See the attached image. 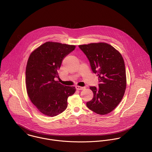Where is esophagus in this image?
Listing matches in <instances>:
<instances>
[{
    "instance_id": "1",
    "label": "esophagus",
    "mask_w": 152,
    "mask_h": 152,
    "mask_svg": "<svg viewBox=\"0 0 152 152\" xmlns=\"http://www.w3.org/2000/svg\"><path fill=\"white\" fill-rule=\"evenodd\" d=\"M84 87H81V86H76V89L78 91H81V90H83L84 89Z\"/></svg>"
}]
</instances>
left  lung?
<instances>
[{
	"mask_svg": "<svg viewBox=\"0 0 152 152\" xmlns=\"http://www.w3.org/2000/svg\"><path fill=\"white\" fill-rule=\"evenodd\" d=\"M90 62L93 73L98 76L99 87L91 86L92 100L87 107L99 115H106L119 104L126 87L124 62L121 54L106 43L79 46Z\"/></svg>",
	"mask_w": 152,
	"mask_h": 152,
	"instance_id": "8db88e82",
	"label": "left lung"
}]
</instances>
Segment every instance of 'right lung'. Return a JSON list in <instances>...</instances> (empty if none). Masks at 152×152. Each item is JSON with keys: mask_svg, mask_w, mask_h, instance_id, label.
Segmentation results:
<instances>
[{"mask_svg": "<svg viewBox=\"0 0 152 152\" xmlns=\"http://www.w3.org/2000/svg\"><path fill=\"white\" fill-rule=\"evenodd\" d=\"M75 46L48 42L30 55L26 68V83L32 103L43 114L55 116L67 107V98L75 88L55 81L64 58L73 51Z\"/></svg>", "mask_w": 152, "mask_h": 152, "instance_id": "add662e5", "label": "right lung"}]
</instances>
